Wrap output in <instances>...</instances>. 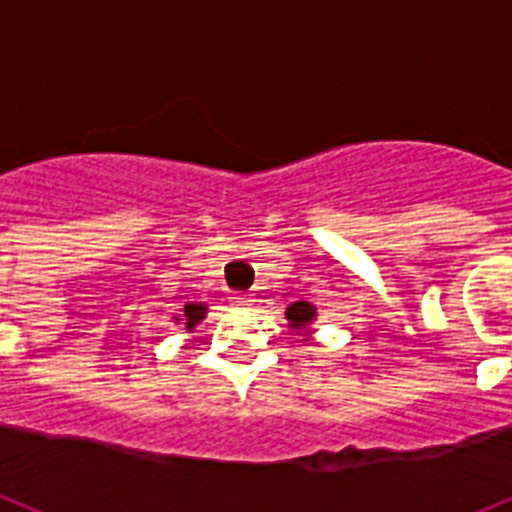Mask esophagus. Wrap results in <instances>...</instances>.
I'll list each match as a JSON object with an SVG mask.
<instances>
[{
	"label": "esophagus",
	"mask_w": 512,
	"mask_h": 512,
	"mask_svg": "<svg viewBox=\"0 0 512 512\" xmlns=\"http://www.w3.org/2000/svg\"><path fill=\"white\" fill-rule=\"evenodd\" d=\"M231 304H234V307H249V304H252V296H249V294H234V296H231Z\"/></svg>",
	"instance_id": "34e87169"
}]
</instances>
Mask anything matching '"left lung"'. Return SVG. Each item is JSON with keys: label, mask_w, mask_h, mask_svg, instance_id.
Masks as SVG:
<instances>
[{"label": "left lung", "mask_w": 512, "mask_h": 512, "mask_svg": "<svg viewBox=\"0 0 512 512\" xmlns=\"http://www.w3.org/2000/svg\"><path fill=\"white\" fill-rule=\"evenodd\" d=\"M315 307L309 302H294L291 307H286V320H289V325L294 330H304L312 325V320H315Z\"/></svg>", "instance_id": "left-lung-1"}]
</instances>
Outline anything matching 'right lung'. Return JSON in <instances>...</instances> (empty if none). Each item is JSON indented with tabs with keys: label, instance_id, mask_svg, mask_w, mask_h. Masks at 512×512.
<instances>
[{
	"label": "right lung",
	"instance_id": "1",
	"mask_svg": "<svg viewBox=\"0 0 512 512\" xmlns=\"http://www.w3.org/2000/svg\"><path fill=\"white\" fill-rule=\"evenodd\" d=\"M205 312H208L205 304H184V325H187V330L195 328L197 322L205 317ZM176 320H179V317H176Z\"/></svg>",
	"mask_w": 512,
	"mask_h": 512
}]
</instances>
